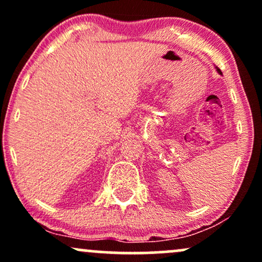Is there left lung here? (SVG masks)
<instances>
[{
	"mask_svg": "<svg viewBox=\"0 0 262 262\" xmlns=\"http://www.w3.org/2000/svg\"><path fill=\"white\" fill-rule=\"evenodd\" d=\"M215 69H217V71H218V74H221V75H222V71H221V70H219V69H218V68H215Z\"/></svg>",
	"mask_w": 262,
	"mask_h": 262,
	"instance_id": "obj_1",
	"label": "left lung"
}]
</instances>
